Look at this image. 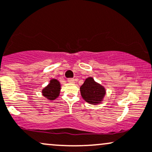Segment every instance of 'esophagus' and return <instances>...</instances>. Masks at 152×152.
Instances as JSON below:
<instances>
[{
	"instance_id": "obj_1",
	"label": "esophagus",
	"mask_w": 152,
	"mask_h": 152,
	"mask_svg": "<svg viewBox=\"0 0 152 152\" xmlns=\"http://www.w3.org/2000/svg\"><path fill=\"white\" fill-rule=\"evenodd\" d=\"M68 81L69 83H71V84H74V83H75V80L73 79H68Z\"/></svg>"
}]
</instances>
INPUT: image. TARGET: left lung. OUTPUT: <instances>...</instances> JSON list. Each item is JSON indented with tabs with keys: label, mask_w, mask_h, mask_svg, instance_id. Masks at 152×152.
Listing matches in <instances>:
<instances>
[{
	"label": "left lung",
	"mask_w": 152,
	"mask_h": 152,
	"mask_svg": "<svg viewBox=\"0 0 152 152\" xmlns=\"http://www.w3.org/2000/svg\"><path fill=\"white\" fill-rule=\"evenodd\" d=\"M81 96L89 104H101L106 94V89L104 86L94 81L92 77H88L80 87Z\"/></svg>",
	"instance_id": "left-lung-1"
}]
</instances>
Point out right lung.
<instances>
[{
	"mask_svg": "<svg viewBox=\"0 0 152 152\" xmlns=\"http://www.w3.org/2000/svg\"><path fill=\"white\" fill-rule=\"evenodd\" d=\"M61 89V85L60 81L56 79H53L45 87L42 89V94L48 100L53 101L59 96Z\"/></svg>",
	"mask_w": 152,
	"mask_h": 152,
	"instance_id": "obj_1",
	"label": "right lung"
}]
</instances>
